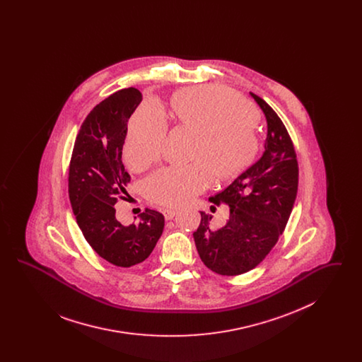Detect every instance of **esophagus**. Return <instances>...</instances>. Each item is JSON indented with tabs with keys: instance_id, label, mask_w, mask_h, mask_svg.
<instances>
[{
	"instance_id": "obj_1",
	"label": "esophagus",
	"mask_w": 362,
	"mask_h": 362,
	"mask_svg": "<svg viewBox=\"0 0 362 362\" xmlns=\"http://www.w3.org/2000/svg\"><path fill=\"white\" fill-rule=\"evenodd\" d=\"M176 210L175 209H164L163 210V214H164V217H165V220H173V217L176 216Z\"/></svg>"
}]
</instances>
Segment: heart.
Instances as JSON below:
<instances>
[{
  "label": "heart",
  "mask_w": 362,
  "mask_h": 362,
  "mask_svg": "<svg viewBox=\"0 0 362 362\" xmlns=\"http://www.w3.org/2000/svg\"><path fill=\"white\" fill-rule=\"evenodd\" d=\"M171 111L176 122L194 133L189 165L161 168L151 175L144 191L156 205L182 206L210 183L236 177L258 153V114L228 86H189L175 92ZM167 136V122L155 104L139 105L129 122L124 158L141 170L160 157Z\"/></svg>",
  "instance_id": "b5f03b06"
}]
</instances>
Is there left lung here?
<instances>
[{"instance_id": "obj_1", "label": "left lung", "mask_w": 362, "mask_h": 362, "mask_svg": "<svg viewBox=\"0 0 362 362\" xmlns=\"http://www.w3.org/2000/svg\"><path fill=\"white\" fill-rule=\"evenodd\" d=\"M267 121L264 152L226 189L210 197V210L226 204L229 218L211 229V216L201 211L192 233L199 258L220 276H239L255 269L276 245L292 213L298 187V163L285 124L276 111L251 92Z\"/></svg>"}]
</instances>
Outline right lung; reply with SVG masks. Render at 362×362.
I'll use <instances>...</instances> for the list:
<instances>
[{
	"instance_id": "obj_1",
	"label": "right lung",
	"mask_w": 362,
	"mask_h": 362,
	"mask_svg": "<svg viewBox=\"0 0 362 362\" xmlns=\"http://www.w3.org/2000/svg\"><path fill=\"white\" fill-rule=\"evenodd\" d=\"M142 100L130 86L98 104L83 122L69 165V199L76 221L99 257L118 267L148 258L164 229V216L152 209L129 226L115 217V204L127 195L130 175L122 163L127 122Z\"/></svg>"
}]
</instances>
